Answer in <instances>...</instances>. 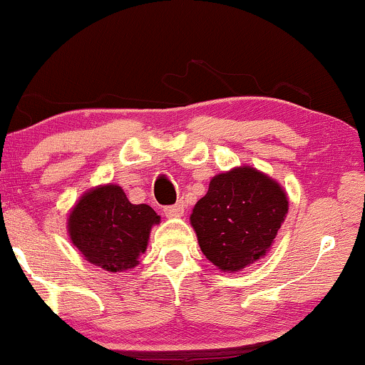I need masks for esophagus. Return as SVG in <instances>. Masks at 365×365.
<instances>
[{"instance_id":"obj_1","label":"esophagus","mask_w":365,"mask_h":365,"mask_svg":"<svg viewBox=\"0 0 365 365\" xmlns=\"http://www.w3.org/2000/svg\"><path fill=\"white\" fill-rule=\"evenodd\" d=\"M164 215H165V217H168V218L182 217V215H184V205H182V203H175V205L165 206V208H164Z\"/></svg>"}]
</instances>
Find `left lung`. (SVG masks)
Segmentation results:
<instances>
[{
	"instance_id": "obj_1",
	"label": "left lung",
	"mask_w": 365,
	"mask_h": 365,
	"mask_svg": "<svg viewBox=\"0 0 365 365\" xmlns=\"http://www.w3.org/2000/svg\"><path fill=\"white\" fill-rule=\"evenodd\" d=\"M287 208L281 184L242 165L211 179L190 220L206 259L225 272H237L271 250Z\"/></svg>"
}]
</instances>
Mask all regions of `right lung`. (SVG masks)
<instances>
[{
    "mask_svg": "<svg viewBox=\"0 0 365 365\" xmlns=\"http://www.w3.org/2000/svg\"><path fill=\"white\" fill-rule=\"evenodd\" d=\"M160 217L148 205H132L116 184L84 192L67 218V232L88 262L110 272L130 271L147 250Z\"/></svg>",
    "mask_w": 365,
    "mask_h": 365,
    "instance_id": "right-lung-1",
    "label": "right lung"
}]
</instances>
